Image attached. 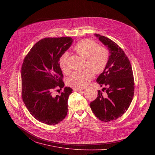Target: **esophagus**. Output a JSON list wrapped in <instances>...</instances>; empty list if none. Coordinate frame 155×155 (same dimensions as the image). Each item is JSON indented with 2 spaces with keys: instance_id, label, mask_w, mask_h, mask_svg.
Masks as SVG:
<instances>
[{
  "instance_id": "34e87169",
  "label": "esophagus",
  "mask_w": 155,
  "mask_h": 155,
  "mask_svg": "<svg viewBox=\"0 0 155 155\" xmlns=\"http://www.w3.org/2000/svg\"><path fill=\"white\" fill-rule=\"evenodd\" d=\"M84 89L83 88H73V91H77V92H78V91H82Z\"/></svg>"
}]
</instances>
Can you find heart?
Returning a JSON list of instances; mask_svg holds the SVG:
<instances>
[{
  "instance_id": "b5f03b06",
  "label": "heart",
  "mask_w": 155,
  "mask_h": 155,
  "mask_svg": "<svg viewBox=\"0 0 155 155\" xmlns=\"http://www.w3.org/2000/svg\"><path fill=\"white\" fill-rule=\"evenodd\" d=\"M73 50L80 56L86 59V67L95 74L103 72L107 66L109 52L107 48L90 39H83L76 45ZM68 53L63 54L58 60L59 66L63 72L68 71ZM89 69L75 71L67 78V84L76 88L85 87L93 77V73Z\"/></svg>"
}]
</instances>
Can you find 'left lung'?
Segmentation results:
<instances>
[{"instance_id":"1","label":"left lung","mask_w":155,"mask_h":155,"mask_svg":"<svg viewBox=\"0 0 155 155\" xmlns=\"http://www.w3.org/2000/svg\"><path fill=\"white\" fill-rule=\"evenodd\" d=\"M109 49V58L97 82L103 88L89 105L94 114L101 121L109 122L122 116L129 108L134 93L133 69L123 49L108 38L95 34ZM105 91V93L103 92Z\"/></svg>"}]
</instances>
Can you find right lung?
Returning a JSON list of instances; mask_svg holds the SVG:
<instances>
[{"mask_svg":"<svg viewBox=\"0 0 155 155\" xmlns=\"http://www.w3.org/2000/svg\"><path fill=\"white\" fill-rule=\"evenodd\" d=\"M73 41L70 37L42 39L34 45L22 63L23 102L36 119L47 125L58 124L67 114V101L72 89L64 87L57 95L53 91L64 86L58 60Z\"/></svg>","mask_w":155,"mask_h":155,"instance_id":"add662e5","label":"right lung"}]
</instances>
